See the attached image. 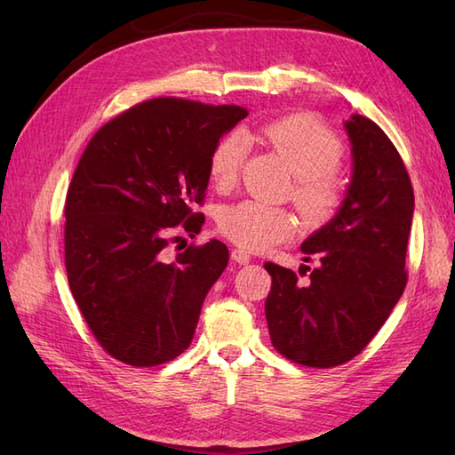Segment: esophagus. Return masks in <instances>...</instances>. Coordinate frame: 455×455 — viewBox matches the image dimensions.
<instances>
[{
	"label": "esophagus",
	"instance_id": "34e87169",
	"mask_svg": "<svg viewBox=\"0 0 455 455\" xmlns=\"http://www.w3.org/2000/svg\"><path fill=\"white\" fill-rule=\"evenodd\" d=\"M230 256H233V259L236 264H240V266H246L250 259H252V256H250L246 250H240V248H235L233 252H230Z\"/></svg>",
	"mask_w": 455,
	"mask_h": 455
}]
</instances>
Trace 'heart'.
<instances>
[{"mask_svg":"<svg viewBox=\"0 0 455 455\" xmlns=\"http://www.w3.org/2000/svg\"><path fill=\"white\" fill-rule=\"evenodd\" d=\"M272 144L297 176L293 201L311 225H324L342 207L344 188L338 168L344 160L340 137L308 113H293L262 127ZM246 156V140L240 132L222 134L209 154V178L219 189L233 188ZM219 230L230 243L246 250H266L291 240L297 222L285 209L258 201H240L219 215Z\"/></svg>","mask_w":455,"mask_h":455,"instance_id":"b5f03b06","label":"heart"}]
</instances>
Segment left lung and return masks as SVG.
<instances>
[{"mask_svg":"<svg viewBox=\"0 0 455 455\" xmlns=\"http://www.w3.org/2000/svg\"><path fill=\"white\" fill-rule=\"evenodd\" d=\"M346 131L354 154L350 189L338 215L301 246L305 262L316 258L318 266L299 282L293 269L264 264L272 275L266 299L272 344L287 360L316 370L360 354L409 279L404 258L414 211L409 172L379 124L354 115Z\"/></svg>","mask_w":455,"mask_h":455,"instance_id":"obj_1","label":"left lung"}]
</instances>
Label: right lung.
<instances>
[{"instance_id": "obj_1", "label": "right lung", "mask_w": 455, "mask_h": 455, "mask_svg": "<svg viewBox=\"0 0 455 455\" xmlns=\"http://www.w3.org/2000/svg\"><path fill=\"white\" fill-rule=\"evenodd\" d=\"M248 115L236 105L156 98L93 134L64 205L70 291L95 340L132 367L166 363L191 344L201 305L228 264L220 240L168 262L180 230L199 235L209 154Z\"/></svg>"}]
</instances>
